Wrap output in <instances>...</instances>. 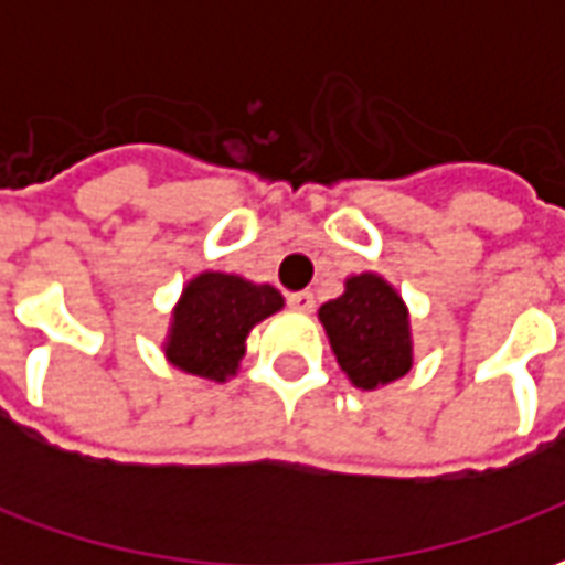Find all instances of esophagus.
Returning <instances> with one entry per match:
<instances>
[{"label": "esophagus", "instance_id": "esophagus-1", "mask_svg": "<svg viewBox=\"0 0 565 565\" xmlns=\"http://www.w3.org/2000/svg\"><path fill=\"white\" fill-rule=\"evenodd\" d=\"M287 302H290V308H296V311H311V308H315V294H311V290H299V294L287 296Z\"/></svg>", "mask_w": 565, "mask_h": 565}]
</instances>
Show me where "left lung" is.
<instances>
[{"label":"left lung","instance_id":"1","mask_svg":"<svg viewBox=\"0 0 565 565\" xmlns=\"http://www.w3.org/2000/svg\"><path fill=\"white\" fill-rule=\"evenodd\" d=\"M318 318L339 366L360 391L393 384L415 363L408 306L379 271L351 275L344 294L323 302Z\"/></svg>","mask_w":565,"mask_h":565}]
</instances>
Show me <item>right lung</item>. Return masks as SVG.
Instances as JSON below:
<instances>
[{
    "instance_id": "right-lung-1",
    "label": "right lung",
    "mask_w": 565,
    "mask_h": 565,
    "mask_svg": "<svg viewBox=\"0 0 565 565\" xmlns=\"http://www.w3.org/2000/svg\"><path fill=\"white\" fill-rule=\"evenodd\" d=\"M284 308V296L271 284H254L242 275L199 271L174 302L166 360L186 375L230 381L245 356L247 335L259 320Z\"/></svg>"
}]
</instances>
